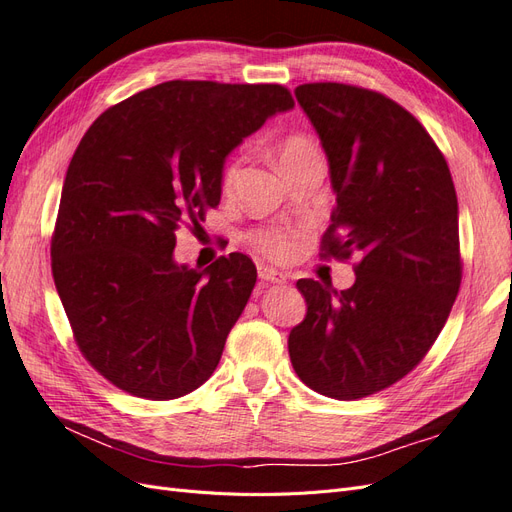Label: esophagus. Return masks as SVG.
Instances as JSON below:
<instances>
[{"mask_svg":"<svg viewBox=\"0 0 512 512\" xmlns=\"http://www.w3.org/2000/svg\"><path fill=\"white\" fill-rule=\"evenodd\" d=\"M258 275H260V280L271 282V284H282V282H286V275L280 273V271L271 269V267H258Z\"/></svg>","mask_w":512,"mask_h":512,"instance_id":"obj_1","label":"esophagus"}]
</instances>
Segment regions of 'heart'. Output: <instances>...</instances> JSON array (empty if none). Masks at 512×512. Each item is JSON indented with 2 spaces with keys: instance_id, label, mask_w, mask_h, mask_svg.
Wrapping results in <instances>:
<instances>
[{
  "instance_id": "b5f03b06",
  "label": "heart",
  "mask_w": 512,
  "mask_h": 512,
  "mask_svg": "<svg viewBox=\"0 0 512 512\" xmlns=\"http://www.w3.org/2000/svg\"><path fill=\"white\" fill-rule=\"evenodd\" d=\"M314 153H318V147L314 145L312 138L305 134H290L280 149V162L284 166L292 160L314 156ZM239 164H241L239 158L230 160L226 164L224 175H222L224 190H228L230 185L235 183L237 173H239ZM247 239H250V243L256 247V250L260 254H265L267 258L288 260L294 254V250H297L299 235L290 228H258V230L250 232V237Z\"/></svg>"
}]
</instances>
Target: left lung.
Masks as SVG:
<instances>
[{"label":"left lung","instance_id":"1","mask_svg":"<svg viewBox=\"0 0 512 512\" xmlns=\"http://www.w3.org/2000/svg\"><path fill=\"white\" fill-rule=\"evenodd\" d=\"M327 151L337 205L320 258L354 262L348 290L299 280L307 314L288 335L297 376L333 399H361L425 359L461 286L457 194L438 145L374 89H294Z\"/></svg>","mask_w":512,"mask_h":512}]
</instances>
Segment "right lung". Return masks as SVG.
I'll list each match as a JSON object with an SVG mask.
<instances>
[{
    "mask_svg": "<svg viewBox=\"0 0 512 512\" xmlns=\"http://www.w3.org/2000/svg\"><path fill=\"white\" fill-rule=\"evenodd\" d=\"M294 106L284 85L168 81L91 123L70 160L51 269L74 342L117 389L166 401L205 384L256 284L245 254L179 267L175 232L220 205L224 158Z\"/></svg>",
    "mask_w": 512,
    "mask_h": 512,
    "instance_id": "1",
    "label": "right lung"
}]
</instances>
